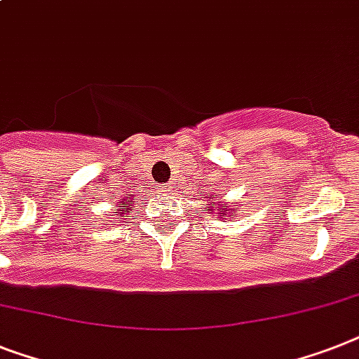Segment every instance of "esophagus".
I'll use <instances>...</instances> for the list:
<instances>
[{"instance_id":"1","label":"esophagus","mask_w":359,"mask_h":359,"mask_svg":"<svg viewBox=\"0 0 359 359\" xmlns=\"http://www.w3.org/2000/svg\"><path fill=\"white\" fill-rule=\"evenodd\" d=\"M162 191H165V194H168V191H171V186H170V184H165L164 188H162Z\"/></svg>"}]
</instances>
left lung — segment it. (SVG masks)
I'll use <instances>...</instances> for the list:
<instances>
[{"instance_id": "obj_1", "label": "left lung", "mask_w": 359, "mask_h": 359, "mask_svg": "<svg viewBox=\"0 0 359 359\" xmlns=\"http://www.w3.org/2000/svg\"><path fill=\"white\" fill-rule=\"evenodd\" d=\"M212 199H215V195H212ZM215 206H208V208H205V212H208V210H214ZM232 212H234V208H232ZM232 212H230V214H232ZM225 215H226V210H225ZM225 215H223V217H225Z\"/></svg>"}]
</instances>
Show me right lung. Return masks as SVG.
I'll return each instance as SVG.
<instances>
[{"label": "right lung", "instance_id": "right-lung-1", "mask_svg": "<svg viewBox=\"0 0 359 359\" xmlns=\"http://www.w3.org/2000/svg\"><path fill=\"white\" fill-rule=\"evenodd\" d=\"M119 203H121L123 206H119L118 212H114V214L119 215V217H129V210H130V206L134 205V197H133V195H129L127 199L119 201Z\"/></svg>", "mask_w": 359, "mask_h": 359}]
</instances>
